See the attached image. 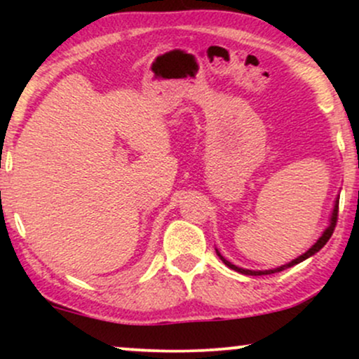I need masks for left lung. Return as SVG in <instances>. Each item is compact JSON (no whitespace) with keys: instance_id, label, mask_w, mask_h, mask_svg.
Instances as JSON below:
<instances>
[{"instance_id":"1","label":"left lung","mask_w":359,"mask_h":359,"mask_svg":"<svg viewBox=\"0 0 359 359\" xmlns=\"http://www.w3.org/2000/svg\"><path fill=\"white\" fill-rule=\"evenodd\" d=\"M337 208H339V196H337V197H336V201H334V208H332L331 217H329V224H327V228H325L324 231H323V234H320L319 240H317V241L314 243V245H312L311 248H309V250L306 251V253H302V255H300V257H297L295 259H292V262L285 263V265L277 266V269H271V270H248V269H241V266H236V265H233L231 262H228V259H226V258L222 257V255L219 253V250H216V253H217V257L221 258V262L224 263L226 266H228V269H231V270H234V271H240V273H243V275H255V277H257V275H270V273H277V271L287 270V269H290V266H294V265H297V263L304 262V259L311 258L312 255H316L317 251H319L320 248H323V246L325 245V243L329 241V238L332 236V231H334V228H336V221H337Z\"/></svg>"}]
</instances>
